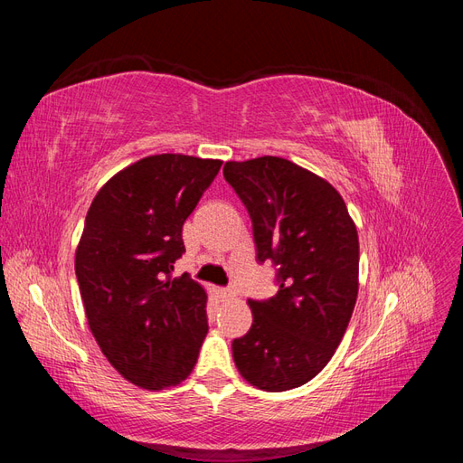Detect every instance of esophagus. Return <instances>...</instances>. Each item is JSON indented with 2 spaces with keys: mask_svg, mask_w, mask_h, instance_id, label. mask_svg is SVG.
Wrapping results in <instances>:
<instances>
[{
  "mask_svg": "<svg viewBox=\"0 0 463 463\" xmlns=\"http://www.w3.org/2000/svg\"><path fill=\"white\" fill-rule=\"evenodd\" d=\"M220 293H222V298L226 299V301H232V299H235V288H233V286H226V288H222V289H220Z\"/></svg>",
  "mask_w": 463,
  "mask_h": 463,
  "instance_id": "34e87169",
  "label": "esophagus"
}]
</instances>
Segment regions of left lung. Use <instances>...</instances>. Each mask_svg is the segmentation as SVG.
Here are the masks:
<instances>
[{
	"label": "left lung",
	"instance_id": "obj_1",
	"mask_svg": "<svg viewBox=\"0 0 463 463\" xmlns=\"http://www.w3.org/2000/svg\"><path fill=\"white\" fill-rule=\"evenodd\" d=\"M226 177L253 223L257 260L272 262L278 293L249 299L253 325L232 342L253 386L284 392L309 383L334 355L357 299L359 240L328 181L276 156L226 162Z\"/></svg>",
	"mask_w": 463,
	"mask_h": 463
}]
</instances>
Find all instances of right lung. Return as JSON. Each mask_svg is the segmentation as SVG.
Instances as JSON below:
<instances>
[{
    "mask_svg": "<svg viewBox=\"0 0 463 463\" xmlns=\"http://www.w3.org/2000/svg\"><path fill=\"white\" fill-rule=\"evenodd\" d=\"M220 160L158 154L116 174L85 220L75 274L89 326L106 359L148 390L191 374L208 332L206 293L184 274V222L220 172Z\"/></svg>",
    "mask_w": 463,
    "mask_h": 463,
    "instance_id": "obj_1",
    "label": "right lung"
}]
</instances>
